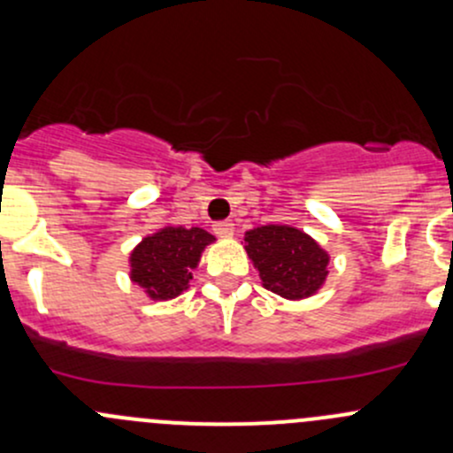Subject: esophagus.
<instances>
[{"mask_svg":"<svg viewBox=\"0 0 453 453\" xmlns=\"http://www.w3.org/2000/svg\"><path fill=\"white\" fill-rule=\"evenodd\" d=\"M214 234L221 236V239H232L234 236V223L232 221H221L214 226Z\"/></svg>","mask_w":453,"mask_h":453,"instance_id":"obj_1","label":"esophagus"}]
</instances>
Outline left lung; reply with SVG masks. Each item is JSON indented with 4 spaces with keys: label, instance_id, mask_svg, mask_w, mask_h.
<instances>
[{
    "label": "left lung",
    "instance_id": "left-lung-1",
    "mask_svg": "<svg viewBox=\"0 0 453 453\" xmlns=\"http://www.w3.org/2000/svg\"><path fill=\"white\" fill-rule=\"evenodd\" d=\"M245 252L265 289L287 300L309 298L328 276V254L298 227L278 223L254 227L245 232Z\"/></svg>",
    "mask_w": 453,
    "mask_h": 453
}]
</instances>
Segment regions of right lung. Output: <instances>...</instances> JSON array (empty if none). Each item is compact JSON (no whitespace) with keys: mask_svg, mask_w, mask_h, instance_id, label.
Listing matches in <instances>:
<instances>
[{"mask_svg":"<svg viewBox=\"0 0 453 453\" xmlns=\"http://www.w3.org/2000/svg\"><path fill=\"white\" fill-rule=\"evenodd\" d=\"M214 236L201 227L166 226L144 236L129 256L131 280L146 291L150 300H173L188 289L193 269L201 252Z\"/></svg>","mask_w":453,"mask_h":453,"instance_id":"obj_1","label":"right lung"}]
</instances>
